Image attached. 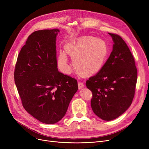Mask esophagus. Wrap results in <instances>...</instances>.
I'll return each instance as SVG.
<instances>
[{"label": "esophagus", "mask_w": 149, "mask_h": 149, "mask_svg": "<svg viewBox=\"0 0 149 149\" xmlns=\"http://www.w3.org/2000/svg\"><path fill=\"white\" fill-rule=\"evenodd\" d=\"M78 86H79V89H82L84 87V83L83 82L79 81V82H78Z\"/></svg>", "instance_id": "1"}]
</instances>
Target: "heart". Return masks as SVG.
<instances>
[{
  "instance_id": "heart-1",
  "label": "heart",
  "mask_w": 149,
  "mask_h": 149,
  "mask_svg": "<svg viewBox=\"0 0 149 149\" xmlns=\"http://www.w3.org/2000/svg\"><path fill=\"white\" fill-rule=\"evenodd\" d=\"M65 49L73 58L74 68L84 75H91L99 72L104 65L109 52L104 40L88 36L80 37L66 44ZM58 66L64 74L70 72L71 68L65 52H60Z\"/></svg>"
}]
</instances>
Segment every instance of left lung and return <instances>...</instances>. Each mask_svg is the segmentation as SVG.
<instances>
[{
    "label": "left lung",
    "instance_id": "left-lung-1",
    "mask_svg": "<svg viewBox=\"0 0 149 149\" xmlns=\"http://www.w3.org/2000/svg\"><path fill=\"white\" fill-rule=\"evenodd\" d=\"M109 34L113 50L101 69L86 82L92 93L93 112L105 121L118 118L129 107L137 81L135 60L127 44L119 35Z\"/></svg>",
    "mask_w": 149,
    "mask_h": 149
}]
</instances>
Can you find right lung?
<instances>
[{
    "label": "right lung",
    "mask_w": 149,
    "mask_h": 149,
    "mask_svg": "<svg viewBox=\"0 0 149 149\" xmlns=\"http://www.w3.org/2000/svg\"><path fill=\"white\" fill-rule=\"evenodd\" d=\"M58 29L34 31L17 57L14 81L25 110L45 124L62 119L78 90L77 80L57 69Z\"/></svg>",
    "instance_id": "1"
}]
</instances>
